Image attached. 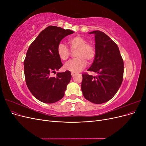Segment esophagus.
<instances>
[{
  "label": "esophagus",
  "instance_id": "esophagus-1",
  "mask_svg": "<svg viewBox=\"0 0 146 146\" xmlns=\"http://www.w3.org/2000/svg\"><path fill=\"white\" fill-rule=\"evenodd\" d=\"M71 76H72V77H74L75 76V74L73 73V72H71Z\"/></svg>",
  "mask_w": 146,
  "mask_h": 146
}]
</instances>
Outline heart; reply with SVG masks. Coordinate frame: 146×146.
<instances>
[{
    "label": "heart",
    "instance_id": "heart-1",
    "mask_svg": "<svg viewBox=\"0 0 146 146\" xmlns=\"http://www.w3.org/2000/svg\"><path fill=\"white\" fill-rule=\"evenodd\" d=\"M69 44L72 51L76 50L75 56L77 58L69 61L64 66L65 70L73 73H77L85 67L86 60L91 62L95 56V49L90 44H87L86 39L81 36H75L69 39ZM57 54L61 60H66L70 55L68 47L63 43L57 47Z\"/></svg>",
    "mask_w": 146,
    "mask_h": 146
}]
</instances>
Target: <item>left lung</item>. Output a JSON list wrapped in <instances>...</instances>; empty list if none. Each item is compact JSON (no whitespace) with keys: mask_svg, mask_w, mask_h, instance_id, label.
<instances>
[{"mask_svg":"<svg viewBox=\"0 0 146 146\" xmlns=\"http://www.w3.org/2000/svg\"><path fill=\"white\" fill-rule=\"evenodd\" d=\"M95 36V57L89 71L93 77L82 74L81 88L86 100L96 104L107 102L120 88L123 75V61L116 44L101 31L89 33Z\"/></svg>","mask_w":146,"mask_h":146,"instance_id":"left-lung-1","label":"left lung"}]
</instances>
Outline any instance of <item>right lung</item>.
<instances>
[{
    "instance_id": "right-lung-1",
    "label": "right lung",
    "mask_w": 146,
    "mask_h": 146,
    "mask_svg": "<svg viewBox=\"0 0 146 146\" xmlns=\"http://www.w3.org/2000/svg\"><path fill=\"white\" fill-rule=\"evenodd\" d=\"M73 31L56 26H48L31 44L24 62L25 82L30 92L38 100L53 104L63 98L66 86L71 79L70 72H57L63 66L57 54L61 39Z\"/></svg>"
}]
</instances>
